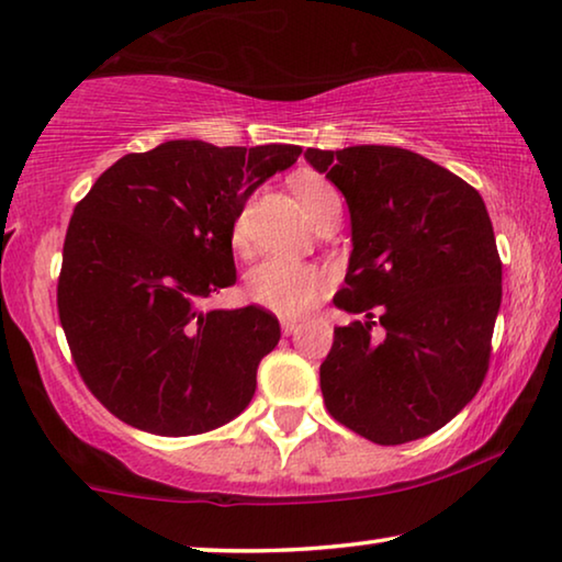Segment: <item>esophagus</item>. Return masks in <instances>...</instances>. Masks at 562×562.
<instances>
[{
    "label": "esophagus",
    "mask_w": 562,
    "mask_h": 562,
    "mask_svg": "<svg viewBox=\"0 0 562 562\" xmlns=\"http://www.w3.org/2000/svg\"><path fill=\"white\" fill-rule=\"evenodd\" d=\"M282 333L284 335H292V333H297V328H300V323L297 321H292V317H282Z\"/></svg>",
    "instance_id": "34e87169"
}]
</instances>
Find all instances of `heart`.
<instances>
[{
  "label": "heart",
  "mask_w": 562,
  "mask_h": 562,
  "mask_svg": "<svg viewBox=\"0 0 562 562\" xmlns=\"http://www.w3.org/2000/svg\"><path fill=\"white\" fill-rule=\"evenodd\" d=\"M290 189L310 220H321L330 209H340V194L321 173H297ZM232 247L237 252L249 249V206H241L232 224ZM330 280L321 267L297 262L288 257H267L255 265L245 278V295L249 303L284 317H300L313 310L328 292Z\"/></svg>",
  "instance_id": "b5f03b06"
}]
</instances>
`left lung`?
<instances>
[{"label":"left lung","instance_id":"1","mask_svg":"<svg viewBox=\"0 0 562 562\" xmlns=\"http://www.w3.org/2000/svg\"><path fill=\"white\" fill-rule=\"evenodd\" d=\"M305 158L342 191L353 224L335 305L368 317L335 328L321 366L325 408L383 447L429 437L490 368L502 262L487 206L457 173L398 146L307 148Z\"/></svg>","mask_w":562,"mask_h":562}]
</instances>
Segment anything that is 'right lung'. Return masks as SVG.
I'll use <instances>...</instances> for the list:
<instances>
[{"mask_svg":"<svg viewBox=\"0 0 562 562\" xmlns=\"http://www.w3.org/2000/svg\"><path fill=\"white\" fill-rule=\"evenodd\" d=\"M300 146L166 140L100 173L75 206L57 280L72 361L108 412L158 437H194L245 412L280 340L257 305L204 310L237 282L232 224Z\"/></svg>","mask_w":562,"mask_h":562,"instance_id":"obj_1","label":"right lung"}]
</instances>
